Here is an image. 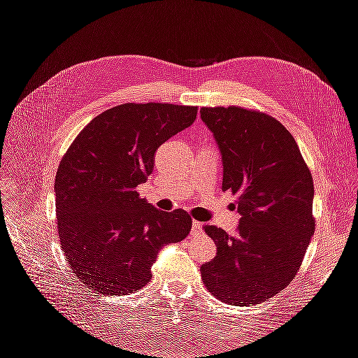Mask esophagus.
<instances>
[{
  "mask_svg": "<svg viewBox=\"0 0 358 358\" xmlns=\"http://www.w3.org/2000/svg\"><path fill=\"white\" fill-rule=\"evenodd\" d=\"M192 234H203V224L199 221L192 222Z\"/></svg>",
  "mask_w": 358,
  "mask_h": 358,
  "instance_id": "1",
  "label": "esophagus"
}]
</instances>
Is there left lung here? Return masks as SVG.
Masks as SVG:
<instances>
[{"instance_id":"obj_1","label":"left lung","mask_w":358,"mask_h":358,"mask_svg":"<svg viewBox=\"0 0 358 358\" xmlns=\"http://www.w3.org/2000/svg\"><path fill=\"white\" fill-rule=\"evenodd\" d=\"M222 155V191L237 196L239 227L204 231L216 257L200 267L209 292L254 306L282 291L301 266L315 231L313 180L294 137L278 119L243 107H201Z\"/></svg>"}]
</instances>
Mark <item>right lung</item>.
<instances>
[{"mask_svg": "<svg viewBox=\"0 0 358 358\" xmlns=\"http://www.w3.org/2000/svg\"><path fill=\"white\" fill-rule=\"evenodd\" d=\"M196 117V106L125 103L94 117L62 157L55 178L59 242L90 289H142L159 249L191 231L185 210H158L137 187L152 175L157 149Z\"/></svg>", "mask_w": 358, "mask_h": 358, "instance_id": "obj_1", "label": "right lung"}]
</instances>
